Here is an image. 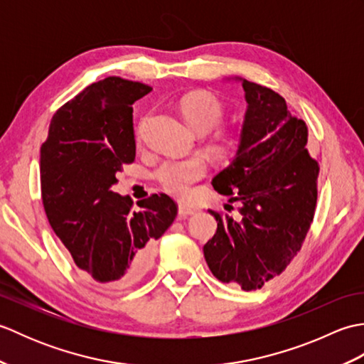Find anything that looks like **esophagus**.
I'll return each instance as SVG.
<instances>
[{
	"label": "esophagus",
	"instance_id": "34e87169",
	"mask_svg": "<svg viewBox=\"0 0 364 364\" xmlns=\"http://www.w3.org/2000/svg\"><path fill=\"white\" fill-rule=\"evenodd\" d=\"M194 213H196V210H192V208H189L186 205L178 206V215H180V218H188V215H192Z\"/></svg>",
	"mask_w": 364,
	"mask_h": 364
}]
</instances>
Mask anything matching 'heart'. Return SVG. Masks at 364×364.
<instances>
[{
  "mask_svg": "<svg viewBox=\"0 0 364 364\" xmlns=\"http://www.w3.org/2000/svg\"><path fill=\"white\" fill-rule=\"evenodd\" d=\"M181 112L189 125L198 133H210L223 117L222 105L218 98L206 92H194L181 100ZM241 145L237 134H223L215 139L211 149L220 156L230 158ZM206 161L200 154L188 158L166 159L156 170V180L164 191L175 197L184 198L191 194L192 186L206 173Z\"/></svg>",
  "mask_w": 364,
  "mask_h": 364,
  "instance_id": "obj_1",
  "label": "heart"
}]
</instances>
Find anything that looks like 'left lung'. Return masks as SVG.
<instances>
[{"mask_svg":"<svg viewBox=\"0 0 364 364\" xmlns=\"http://www.w3.org/2000/svg\"><path fill=\"white\" fill-rule=\"evenodd\" d=\"M228 81L242 84L247 109L241 145L213 186L239 202V214L210 211L218 231L203 253L218 280L252 291L280 275L300 250L316 210L319 166L305 149V122L291 115L283 97L239 76Z\"/></svg>","mask_w":364,"mask_h":364,"instance_id":"left-lung-1","label":"left lung"}]
</instances>
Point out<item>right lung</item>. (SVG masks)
<instances>
[{
    "label": "right lung",
    "mask_w": 364,
    "mask_h": 364,
    "mask_svg": "<svg viewBox=\"0 0 364 364\" xmlns=\"http://www.w3.org/2000/svg\"><path fill=\"white\" fill-rule=\"evenodd\" d=\"M142 82L109 76L90 84L53 115L41 146L42 202L50 225L76 266L105 289H123L146 274L154 242L176 218V205L154 194L133 200L112 191L136 158L133 103Z\"/></svg>",
    "instance_id": "add662e5"
}]
</instances>
